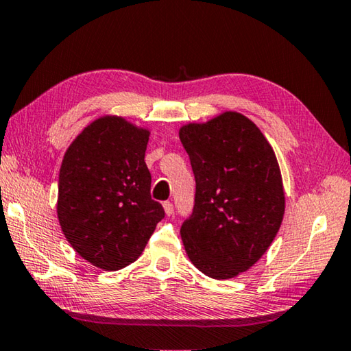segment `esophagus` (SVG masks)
Masks as SVG:
<instances>
[{
  "mask_svg": "<svg viewBox=\"0 0 351 351\" xmlns=\"http://www.w3.org/2000/svg\"><path fill=\"white\" fill-rule=\"evenodd\" d=\"M162 206H164V210H165V215H167V216H171V215L175 213L173 204H171L170 201H165V202L162 204Z\"/></svg>",
  "mask_w": 351,
  "mask_h": 351,
  "instance_id": "34e87169",
  "label": "esophagus"
}]
</instances>
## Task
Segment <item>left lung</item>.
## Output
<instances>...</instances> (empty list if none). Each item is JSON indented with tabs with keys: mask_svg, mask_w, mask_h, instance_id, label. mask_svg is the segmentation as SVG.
Wrapping results in <instances>:
<instances>
[{
	"mask_svg": "<svg viewBox=\"0 0 351 351\" xmlns=\"http://www.w3.org/2000/svg\"><path fill=\"white\" fill-rule=\"evenodd\" d=\"M195 175L193 212L181 227L187 256L213 279L258 263L281 227L285 196L275 152L244 114L181 127Z\"/></svg>",
	"mask_w": 351,
	"mask_h": 351,
	"instance_id": "left-lung-1",
	"label": "left lung"
}]
</instances>
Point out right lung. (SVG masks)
I'll return each instance as SVG.
<instances>
[{"instance_id":"1","label":"right lung","mask_w":351,"mask_h":351,"mask_svg":"<svg viewBox=\"0 0 351 351\" xmlns=\"http://www.w3.org/2000/svg\"><path fill=\"white\" fill-rule=\"evenodd\" d=\"M149 130L104 117L70 144L58 181V219L80 256L119 270L143 253L165 213L152 199L144 156Z\"/></svg>"}]
</instances>
